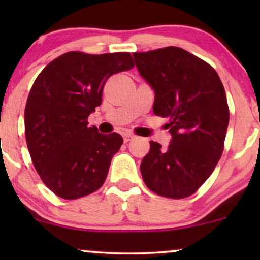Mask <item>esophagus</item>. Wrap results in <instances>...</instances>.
Returning <instances> with one entry per match:
<instances>
[{"label":"esophagus","mask_w":260,"mask_h":260,"mask_svg":"<svg viewBox=\"0 0 260 260\" xmlns=\"http://www.w3.org/2000/svg\"><path fill=\"white\" fill-rule=\"evenodd\" d=\"M123 137H124V142H125V143H127V142H130L131 140H134L135 135L130 134V133H126V134L123 135Z\"/></svg>","instance_id":"1"}]
</instances>
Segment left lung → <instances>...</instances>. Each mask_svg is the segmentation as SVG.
<instances>
[{"instance_id": "8db88e82", "label": "left lung", "mask_w": 260, "mask_h": 260, "mask_svg": "<svg viewBox=\"0 0 260 260\" xmlns=\"http://www.w3.org/2000/svg\"><path fill=\"white\" fill-rule=\"evenodd\" d=\"M138 72L155 91L154 113L168 118L172 134L163 149L150 141L141 163L144 183L170 199L190 197L221 157L230 109L215 70L180 47L133 53Z\"/></svg>"}]
</instances>
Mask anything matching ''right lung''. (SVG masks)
Returning <instances> with one entry per match:
<instances>
[{
	"instance_id": "obj_1",
	"label": "right lung",
	"mask_w": 260,
	"mask_h": 260,
	"mask_svg": "<svg viewBox=\"0 0 260 260\" xmlns=\"http://www.w3.org/2000/svg\"><path fill=\"white\" fill-rule=\"evenodd\" d=\"M133 67L127 52H67L35 79L24 109L27 147L42 182L58 197L76 200L104 183L123 138L98 133L87 118L102 104L106 80Z\"/></svg>"
}]
</instances>
